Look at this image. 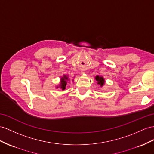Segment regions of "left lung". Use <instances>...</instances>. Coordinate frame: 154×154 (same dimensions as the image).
Returning <instances> with one entry per match:
<instances>
[{
	"mask_svg": "<svg viewBox=\"0 0 154 154\" xmlns=\"http://www.w3.org/2000/svg\"><path fill=\"white\" fill-rule=\"evenodd\" d=\"M95 79H96V80L97 81V83L98 85H100L101 86H103V85L105 84V79H104V78L103 77H100L99 75H97L95 77Z\"/></svg>",
	"mask_w": 154,
	"mask_h": 154,
	"instance_id": "left-lung-1",
	"label": "left lung"
}]
</instances>
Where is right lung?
I'll use <instances>...</instances> for the list:
<instances>
[{"mask_svg": "<svg viewBox=\"0 0 154 154\" xmlns=\"http://www.w3.org/2000/svg\"><path fill=\"white\" fill-rule=\"evenodd\" d=\"M69 80L68 76H67L66 75H63V77H61L60 79V85L58 86H57V88H60L62 90H64L66 88V86L67 85V81Z\"/></svg>", "mask_w": 154, "mask_h": 154, "instance_id": "obj_1", "label": "right lung"}]
</instances>
